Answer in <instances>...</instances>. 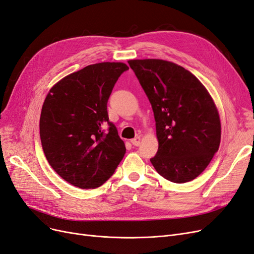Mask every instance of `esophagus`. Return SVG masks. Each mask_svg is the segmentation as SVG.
I'll return each mask as SVG.
<instances>
[{"mask_svg":"<svg viewBox=\"0 0 254 254\" xmlns=\"http://www.w3.org/2000/svg\"><path fill=\"white\" fill-rule=\"evenodd\" d=\"M130 142H131L133 146H139L141 144V136H135L134 139H132Z\"/></svg>","mask_w":254,"mask_h":254,"instance_id":"1","label":"esophagus"}]
</instances>
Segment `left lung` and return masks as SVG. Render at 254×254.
<instances>
[{
    "label": "left lung",
    "mask_w": 254,
    "mask_h": 254,
    "mask_svg": "<svg viewBox=\"0 0 254 254\" xmlns=\"http://www.w3.org/2000/svg\"><path fill=\"white\" fill-rule=\"evenodd\" d=\"M128 64L155 115L159 148L151 164L168 181H191L219 148L220 120L211 95L196 76L170 61L136 59Z\"/></svg>",
    "instance_id": "8db88e82"
}]
</instances>
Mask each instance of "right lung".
I'll use <instances>...</instances> for the list:
<instances>
[{
  "label": "right lung",
  "mask_w": 254,
  "mask_h": 254,
  "mask_svg": "<svg viewBox=\"0 0 254 254\" xmlns=\"http://www.w3.org/2000/svg\"><path fill=\"white\" fill-rule=\"evenodd\" d=\"M128 68L122 63L88 65L58 81L45 97L40 117L42 149L53 170L74 187L103 186L124 158L125 144L109 121L107 103Z\"/></svg>",
  "instance_id": "1"
}]
</instances>
